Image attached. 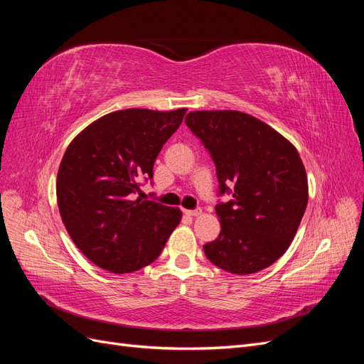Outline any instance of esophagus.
<instances>
[{
    "label": "esophagus",
    "mask_w": 364,
    "mask_h": 364,
    "mask_svg": "<svg viewBox=\"0 0 364 364\" xmlns=\"http://www.w3.org/2000/svg\"><path fill=\"white\" fill-rule=\"evenodd\" d=\"M183 214L188 215V217H197V215L202 214V211H200V209H193V211H191V209H183Z\"/></svg>",
    "instance_id": "34e87169"
}]
</instances>
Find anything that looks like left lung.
<instances>
[{
  "mask_svg": "<svg viewBox=\"0 0 364 364\" xmlns=\"http://www.w3.org/2000/svg\"><path fill=\"white\" fill-rule=\"evenodd\" d=\"M215 162L220 194L218 238L206 258L235 274H250L279 259L301 225L308 203L302 159L291 142L261 119L238 111H194L185 117Z\"/></svg>",
  "mask_w": 364,
  "mask_h": 364,
  "instance_id": "1",
  "label": "left lung"
}]
</instances>
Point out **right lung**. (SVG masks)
Segmentation results:
<instances>
[{
  "label": "right lung",
  "instance_id": "1",
  "mask_svg": "<svg viewBox=\"0 0 364 364\" xmlns=\"http://www.w3.org/2000/svg\"><path fill=\"white\" fill-rule=\"evenodd\" d=\"M186 109H124L95 119L62 158L56 194L74 245L111 273L136 272L155 261L179 225V208L132 199L153 179V164L181 126Z\"/></svg>",
  "mask_w": 364,
  "mask_h": 364
}]
</instances>
